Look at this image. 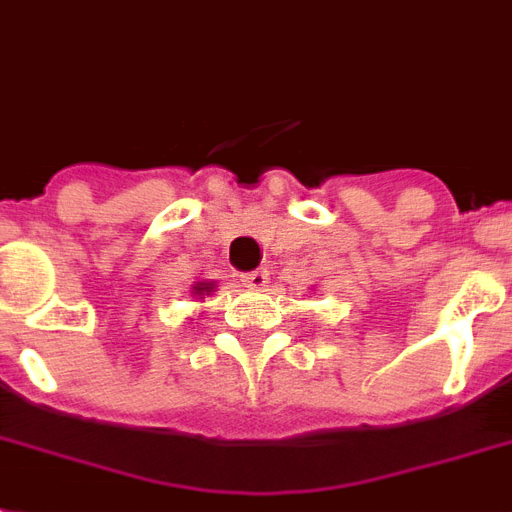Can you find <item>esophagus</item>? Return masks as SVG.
<instances>
[{
  "mask_svg": "<svg viewBox=\"0 0 512 512\" xmlns=\"http://www.w3.org/2000/svg\"><path fill=\"white\" fill-rule=\"evenodd\" d=\"M240 282L246 287H253V290H261V287H266V282H269V272H266V269H256V272L240 274Z\"/></svg>",
  "mask_w": 512,
  "mask_h": 512,
  "instance_id": "34e87169",
  "label": "esophagus"
}]
</instances>
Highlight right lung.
<instances>
[{"mask_svg":"<svg viewBox=\"0 0 512 512\" xmlns=\"http://www.w3.org/2000/svg\"><path fill=\"white\" fill-rule=\"evenodd\" d=\"M214 293V282H196L193 285V295H211Z\"/></svg>","mask_w":512,"mask_h":512,"instance_id":"obj_1","label":"right lung"}]
</instances>
